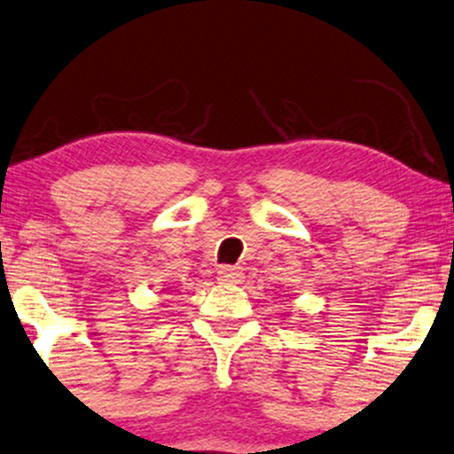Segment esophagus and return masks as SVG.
<instances>
[{
    "label": "esophagus",
    "mask_w": 454,
    "mask_h": 454,
    "mask_svg": "<svg viewBox=\"0 0 454 454\" xmlns=\"http://www.w3.org/2000/svg\"><path fill=\"white\" fill-rule=\"evenodd\" d=\"M217 280L222 284H239L243 280V270L234 268V265H223V268L217 270Z\"/></svg>",
    "instance_id": "obj_1"
}]
</instances>
